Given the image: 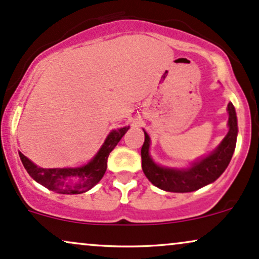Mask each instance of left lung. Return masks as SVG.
<instances>
[{
    "mask_svg": "<svg viewBox=\"0 0 259 259\" xmlns=\"http://www.w3.org/2000/svg\"><path fill=\"white\" fill-rule=\"evenodd\" d=\"M229 132L218 147L190 168L178 169L160 167L150 156V136L145 132V142L141 148L142 170L154 186L169 192H191L218 179L230 163L236 146L237 118L233 103L229 102Z\"/></svg>",
    "mask_w": 259,
    "mask_h": 259,
    "instance_id": "1",
    "label": "left lung"
}]
</instances>
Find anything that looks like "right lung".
<instances>
[{
  "instance_id": "obj_1",
  "label": "right lung",
  "mask_w": 259,
  "mask_h": 259,
  "mask_svg": "<svg viewBox=\"0 0 259 259\" xmlns=\"http://www.w3.org/2000/svg\"><path fill=\"white\" fill-rule=\"evenodd\" d=\"M129 126L112 130L96 156L88 164L78 168H40L22 152L19 157L29 175L38 184L51 191L64 195H76L89 191L96 185L106 173L109 153L118 145Z\"/></svg>"
}]
</instances>
